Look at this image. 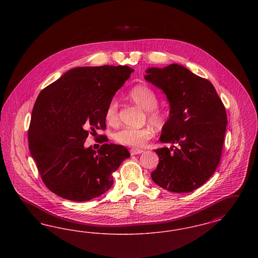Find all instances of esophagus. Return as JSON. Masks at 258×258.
Masks as SVG:
<instances>
[{
  "label": "esophagus",
  "mask_w": 258,
  "mask_h": 258,
  "mask_svg": "<svg viewBox=\"0 0 258 258\" xmlns=\"http://www.w3.org/2000/svg\"><path fill=\"white\" fill-rule=\"evenodd\" d=\"M144 151L142 150V149H135V148H133V149H131V155H139V154H141V153H143Z\"/></svg>",
  "instance_id": "esophagus-1"
}]
</instances>
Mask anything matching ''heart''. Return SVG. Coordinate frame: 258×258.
Listing matches in <instances>:
<instances>
[{
	"mask_svg": "<svg viewBox=\"0 0 258 258\" xmlns=\"http://www.w3.org/2000/svg\"><path fill=\"white\" fill-rule=\"evenodd\" d=\"M128 97L137 105L147 110L149 122L160 127L164 123V112L158 106L159 98L156 92L146 85H136L128 92ZM105 121L109 124L118 123V102L116 99H111L104 111ZM155 131L152 126L143 127H123L114 135L117 143L128 147H142L148 140L153 138Z\"/></svg>",
	"mask_w": 258,
	"mask_h": 258,
	"instance_id": "1",
	"label": "heart"
}]
</instances>
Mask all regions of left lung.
Masks as SVG:
<instances>
[{
    "label": "left lung",
    "mask_w": 258,
    "mask_h": 258,
    "mask_svg": "<svg viewBox=\"0 0 258 258\" xmlns=\"http://www.w3.org/2000/svg\"><path fill=\"white\" fill-rule=\"evenodd\" d=\"M145 79L161 89L170 105L160 142L178 144L155 150L160 161L153 181L172 192H190L216 171L227 124L225 107L213 84L183 66L151 68Z\"/></svg>",
    "instance_id": "left-lung-1"
}]
</instances>
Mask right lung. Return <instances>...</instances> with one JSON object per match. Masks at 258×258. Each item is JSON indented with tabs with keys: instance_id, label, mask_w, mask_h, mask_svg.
I'll use <instances>...</instances> for the list:
<instances>
[{
	"instance_id": "add662e5",
	"label": "right lung",
	"mask_w": 258,
	"mask_h": 258,
	"mask_svg": "<svg viewBox=\"0 0 258 258\" xmlns=\"http://www.w3.org/2000/svg\"><path fill=\"white\" fill-rule=\"evenodd\" d=\"M133 72L127 66L75 68L39 93L28 131L29 149L42 182L55 195L82 202L112 186V173L130 152L105 143V135H100L103 144L98 152L84 143L90 134L105 130V108Z\"/></svg>"
}]
</instances>
